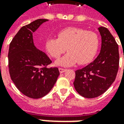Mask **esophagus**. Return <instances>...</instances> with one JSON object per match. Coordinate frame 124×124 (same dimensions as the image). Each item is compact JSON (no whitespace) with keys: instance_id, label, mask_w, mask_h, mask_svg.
<instances>
[{"instance_id":"obj_1","label":"esophagus","mask_w":124,"mask_h":124,"mask_svg":"<svg viewBox=\"0 0 124 124\" xmlns=\"http://www.w3.org/2000/svg\"><path fill=\"white\" fill-rule=\"evenodd\" d=\"M59 72L60 73H64V72H66V69H64V68H59Z\"/></svg>"}]
</instances>
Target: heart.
Wrapping results in <instances>:
<instances>
[{
    "mask_svg": "<svg viewBox=\"0 0 124 124\" xmlns=\"http://www.w3.org/2000/svg\"><path fill=\"white\" fill-rule=\"evenodd\" d=\"M58 36L47 38L45 48L54 58H60L66 50L69 52L57 61L56 64L60 66H70L77 62L81 65L88 64L98 50V36L93 32L77 27H67L60 30Z\"/></svg>",
    "mask_w": 124,
    "mask_h": 124,
    "instance_id": "b5f03b06",
    "label": "heart"
}]
</instances>
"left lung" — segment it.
<instances>
[{
  "label": "left lung",
  "mask_w": 124,
  "mask_h": 124,
  "mask_svg": "<svg viewBox=\"0 0 124 124\" xmlns=\"http://www.w3.org/2000/svg\"><path fill=\"white\" fill-rule=\"evenodd\" d=\"M98 31L101 37L100 54L86 67L75 72L74 88L87 98H96L106 91L114 82L119 68L117 42L108 28L101 26Z\"/></svg>",
  "instance_id": "obj_1"
}]
</instances>
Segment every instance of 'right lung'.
Masks as SVG:
<instances>
[{
  "label": "right lung",
  "mask_w": 124,
  "mask_h": 124,
  "mask_svg": "<svg viewBox=\"0 0 124 124\" xmlns=\"http://www.w3.org/2000/svg\"><path fill=\"white\" fill-rule=\"evenodd\" d=\"M48 20L38 19L23 26L9 46L11 80L21 93L31 98H40L48 93L60 74L58 68L47 67L52 61L33 42V32Z\"/></svg>",
  "instance_id": "obj_1"
}]
</instances>
